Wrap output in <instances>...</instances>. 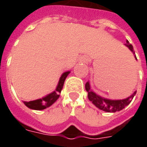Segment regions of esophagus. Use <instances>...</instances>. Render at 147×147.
I'll use <instances>...</instances> for the list:
<instances>
[{"mask_svg": "<svg viewBox=\"0 0 147 147\" xmlns=\"http://www.w3.org/2000/svg\"><path fill=\"white\" fill-rule=\"evenodd\" d=\"M82 60H84V61H86V60H87V59H86V58H82Z\"/></svg>", "mask_w": 147, "mask_h": 147, "instance_id": "esophagus-1", "label": "esophagus"}]
</instances>
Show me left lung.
<instances>
[{
	"label": "left lung",
	"instance_id": "8db88e82",
	"mask_svg": "<svg viewBox=\"0 0 147 147\" xmlns=\"http://www.w3.org/2000/svg\"><path fill=\"white\" fill-rule=\"evenodd\" d=\"M128 48L130 49V51L133 52V54H135V52L133 51V46L129 43L128 41H127V43L125 44ZM136 56V55H135ZM137 59V57H136ZM85 88L88 92V99L93 103L97 108H99L100 110H102L105 111V112H116V111H119V110H123V108H125L127 105L129 104L132 100H133V96H135L136 92L129 97H127L126 99L123 100H107V99H104L100 96H99L98 95L93 92L91 88H90V84L89 82H87L85 85Z\"/></svg>",
	"mask_w": 147,
	"mask_h": 147
}]
</instances>
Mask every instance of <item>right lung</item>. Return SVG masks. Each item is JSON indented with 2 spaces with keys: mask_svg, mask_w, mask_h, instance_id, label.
I'll return each mask as SVG.
<instances>
[{
  "mask_svg": "<svg viewBox=\"0 0 147 147\" xmlns=\"http://www.w3.org/2000/svg\"><path fill=\"white\" fill-rule=\"evenodd\" d=\"M70 72H65L64 73L60 78H59V83L58 86L55 89V91H54L52 93L49 94L47 96L43 97L42 99H38L36 100H32V101H24V103L25 105L27 107L30 108L32 110H42L47 108L49 106H51V105L53 104L55 101H56V100L59 98V93L63 88L64 86V82H65V78L66 77L69 75Z\"/></svg>",
  "mask_w": 147,
  "mask_h": 147,
  "instance_id": "right-lung-1",
  "label": "right lung"
}]
</instances>
